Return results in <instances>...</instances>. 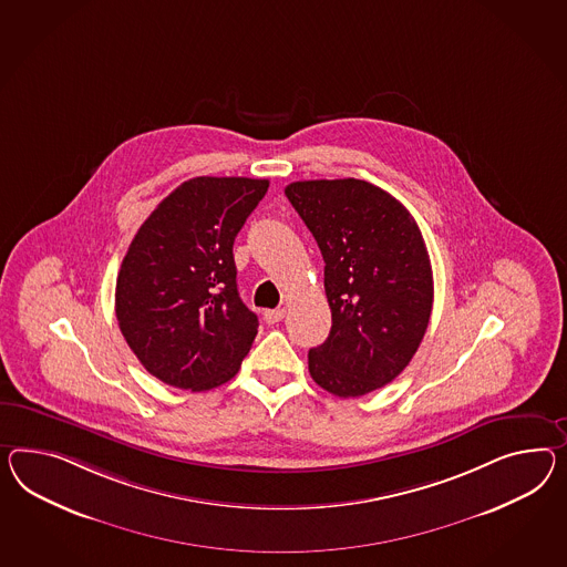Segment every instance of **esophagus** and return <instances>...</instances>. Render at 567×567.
<instances>
[{
  "instance_id": "obj_1",
  "label": "esophagus",
  "mask_w": 567,
  "mask_h": 567,
  "mask_svg": "<svg viewBox=\"0 0 567 567\" xmlns=\"http://www.w3.org/2000/svg\"><path fill=\"white\" fill-rule=\"evenodd\" d=\"M286 317V310L284 308H274V310H265V320L269 322V324H277L279 320H284Z\"/></svg>"
}]
</instances>
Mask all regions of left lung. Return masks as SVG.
Listing matches in <instances>:
<instances>
[{
    "label": "left lung",
    "instance_id": "8db88e82",
    "mask_svg": "<svg viewBox=\"0 0 567 567\" xmlns=\"http://www.w3.org/2000/svg\"><path fill=\"white\" fill-rule=\"evenodd\" d=\"M286 197L319 245L333 319L308 351L310 377L343 399L382 389L411 362L432 315V265L415 219L358 178L298 181Z\"/></svg>",
    "mask_w": 567,
    "mask_h": 567
}]
</instances>
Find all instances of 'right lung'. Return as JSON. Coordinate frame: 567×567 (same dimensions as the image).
I'll return each instance as SVG.
<instances>
[{"label":"right lung","mask_w":567,"mask_h":567,"mask_svg":"<svg viewBox=\"0 0 567 567\" xmlns=\"http://www.w3.org/2000/svg\"><path fill=\"white\" fill-rule=\"evenodd\" d=\"M267 189V178H190L131 240L116 277V320L152 377L199 392L238 372L259 320L238 296L234 238Z\"/></svg>","instance_id":"obj_1"}]
</instances>
